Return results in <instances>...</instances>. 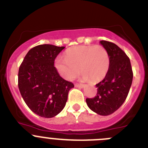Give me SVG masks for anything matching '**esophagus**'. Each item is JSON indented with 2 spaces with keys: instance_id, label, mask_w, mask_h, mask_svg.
<instances>
[{
  "instance_id": "1",
  "label": "esophagus",
  "mask_w": 148,
  "mask_h": 148,
  "mask_svg": "<svg viewBox=\"0 0 148 148\" xmlns=\"http://www.w3.org/2000/svg\"><path fill=\"white\" fill-rule=\"evenodd\" d=\"M75 87L81 88V89H82V88L85 87V85L84 84H75Z\"/></svg>"
}]
</instances>
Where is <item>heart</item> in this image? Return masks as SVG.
<instances>
[{
	"instance_id": "heart-1",
	"label": "heart",
	"mask_w": 148,
	"mask_h": 148,
	"mask_svg": "<svg viewBox=\"0 0 148 148\" xmlns=\"http://www.w3.org/2000/svg\"><path fill=\"white\" fill-rule=\"evenodd\" d=\"M109 65V55L102 45L73 47L66 51L64 57H57L55 60L59 75L69 81L74 79L81 70L84 81H98L106 76Z\"/></svg>"
}]
</instances>
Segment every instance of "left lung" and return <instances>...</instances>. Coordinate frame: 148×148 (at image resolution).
Here are the masks:
<instances>
[{
	"mask_svg": "<svg viewBox=\"0 0 148 148\" xmlns=\"http://www.w3.org/2000/svg\"><path fill=\"white\" fill-rule=\"evenodd\" d=\"M110 58V65L103 81L96 84L97 95L86 98L89 108L103 116L112 114L125 101L133 81L131 62L123 50L111 42L101 40Z\"/></svg>",
	"mask_w": 148,
	"mask_h": 148,
	"instance_id": "1",
	"label": "left lung"
}]
</instances>
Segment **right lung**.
<instances>
[{
    "instance_id": "obj_1",
    "label": "right lung",
    "mask_w": 148,
    "mask_h": 148,
    "mask_svg": "<svg viewBox=\"0 0 148 148\" xmlns=\"http://www.w3.org/2000/svg\"><path fill=\"white\" fill-rule=\"evenodd\" d=\"M64 47L40 45L25 55L18 72V87L28 108L36 114L51 118L60 113L67 101L72 82L63 79L54 61Z\"/></svg>"
}]
</instances>
